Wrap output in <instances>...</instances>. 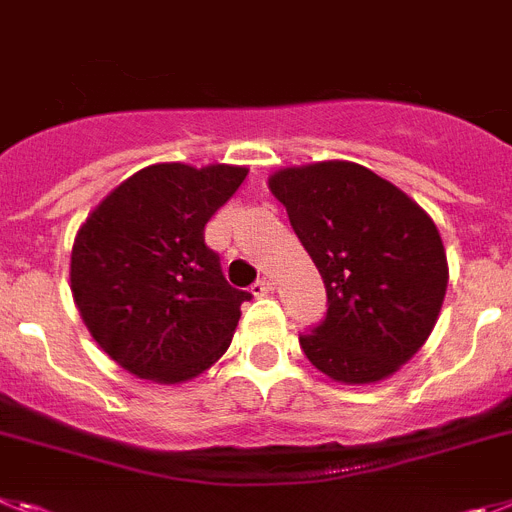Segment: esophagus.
Returning <instances> with one entry per match:
<instances>
[{
    "label": "esophagus",
    "instance_id": "34e87169",
    "mask_svg": "<svg viewBox=\"0 0 512 512\" xmlns=\"http://www.w3.org/2000/svg\"><path fill=\"white\" fill-rule=\"evenodd\" d=\"M273 286H275V283L270 281V278H260V281L252 286V293H255V296H268V293L273 291Z\"/></svg>",
    "mask_w": 512,
    "mask_h": 512
}]
</instances>
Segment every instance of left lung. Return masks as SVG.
I'll return each instance as SVG.
<instances>
[{
    "mask_svg": "<svg viewBox=\"0 0 512 512\" xmlns=\"http://www.w3.org/2000/svg\"><path fill=\"white\" fill-rule=\"evenodd\" d=\"M327 288V317L301 335L311 366L340 384H376L433 332L448 286L438 226L363 164L317 162L270 175Z\"/></svg>",
    "mask_w": 512,
    "mask_h": 512,
    "instance_id": "obj_1",
    "label": "left lung"
}]
</instances>
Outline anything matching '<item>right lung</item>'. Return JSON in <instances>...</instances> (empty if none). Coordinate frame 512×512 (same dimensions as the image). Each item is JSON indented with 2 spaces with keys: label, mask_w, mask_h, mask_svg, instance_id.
<instances>
[{
  "label": "right lung",
  "mask_w": 512,
  "mask_h": 512,
  "mask_svg": "<svg viewBox=\"0 0 512 512\" xmlns=\"http://www.w3.org/2000/svg\"><path fill=\"white\" fill-rule=\"evenodd\" d=\"M247 172L237 164H151L79 226L71 296L97 345L133 376L182 384L231 345L250 293L226 283L203 229Z\"/></svg>",
  "instance_id": "obj_1"
}]
</instances>
